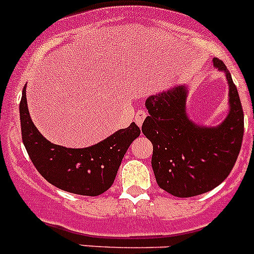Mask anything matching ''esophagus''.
Segmentation results:
<instances>
[{
    "mask_svg": "<svg viewBox=\"0 0 254 254\" xmlns=\"http://www.w3.org/2000/svg\"><path fill=\"white\" fill-rule=\"evenodd\" d=\"M147 113L145 111H137L136 112V114H134V122H136V125L138 126V127H141L143 123V121H145V118H146Z\"/></svg>",
    "mask_w": 254,
    "mask_h": 254,
    "instance_id": "1",
    "label": "esophagus"
}]
</instances>
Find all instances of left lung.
<instances>
[{
	"mask_svg": "<svg viewBox=\"0 0 254 254\" xmlns=\"http://www.w3.org/2000/svg\"><path fill=\"white\" fill-rule=\"evenodd\" d=\"M229 86V111L217 126L194 122L187 113V85L150 95L142 133L151 141V165L161 190L176 197L198 196L214 190L232 172L241 151L244 116L241 99L223 61L214 58Z\"/></svg>",
	"mask_w": 254,
	"mask_h": 254,
	"instance_id": "left-lung-1",
	"label": "left lung"
}]
</instances>
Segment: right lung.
Wrapping results in <instances>:
<instances>
[{"label":"right lung","instance_id":"right-lung-1","mask_svg":"<svg viewBox=\"0 0 254 254\" xmlns=\"http://www.w3.org/2000/svg\"><path fill=\"white\" fill-rule=\"evenodd\" d=\"M20 122L24 146L40 176L60 190L81 196H99L111 188L123 156L141 132L133 122L89 147L68 149L52 143L31 121L26 85L20 102Z\"/></svg>","mask_w":254,"mask_h":254}]
</instances>
